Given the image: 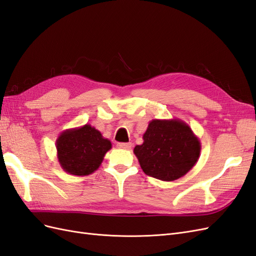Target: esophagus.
Here are the masks:
<instances>
[{
    "mask_svg": "<svg viewBox=\"0 0 256 256\" xmlns=\"http://www.w3.org/2000/svg\"><path fill=\"white\" fill-rule=\"evenodd\" d=\"M118 148H122V150H130L131 148V143H118Z\"/></svg>",
    "mask_w": 256,
    "mask_h": 256,
    "instance_id": "obj_1",
    "label": "esophagus"
}]
</instances>
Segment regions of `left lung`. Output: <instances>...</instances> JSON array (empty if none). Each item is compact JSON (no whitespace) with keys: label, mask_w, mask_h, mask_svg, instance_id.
<instances>
[{"label":"left lung","mask_w":256,"mask_h":256,"mask_svg":"<svg viewBox=\"0 0 256 256\" xmlns=\"http://www.w3.org/2000/svg\"><path fill=\"white\" fill-rule=\"evenodd\" d=\"M134 152L146 175L173 182L196 166L200 142L184 120L154 118L143 134V144L136 145Z\"/></svg>","instance_id":"1"}]
</instances>
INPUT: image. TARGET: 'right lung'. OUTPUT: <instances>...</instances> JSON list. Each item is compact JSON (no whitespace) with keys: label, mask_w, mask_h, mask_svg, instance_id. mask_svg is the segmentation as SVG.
Returning a JSON list of instances; mask_svg holds the SVG:
<instances>
[{"label":"right lung","mask_w":256,"mask_h":256,"mask_svg":"<svg viewBox=\"0 0 256 256\" xmlns=\"http://www.w3.org/2000/svg\"><path fill=\"white\" fill-rule=\"evenodd\" d=\"M56 146L60 168L68 174L85 176L102 166L106 152L112 148V143L95 127L85 124L60 132Z\"/></svg>","instance_id":"right-lung-1"}]
</instances>
